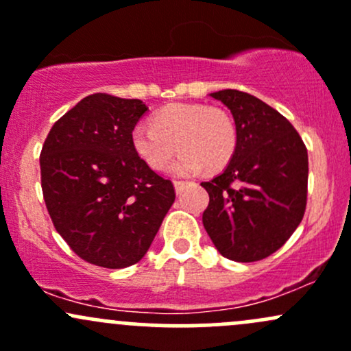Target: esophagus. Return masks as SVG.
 Returning <instances> with one entry per match:
<instances>
[{
  "label": "esophagus",
  "instance_id": "esophagus-1",
  "mask_svg": "<svg viewBox=\"0 0 351 351\" xmlns=\"http://www.w3.org/2000/svg\"><path fill=\"white\" fill-rule=\"evenodd\" d=\"M186 186H187V184L182 182V180H176V182H174V187H176L177 194H180V192L184 191V187H186Z\"/></svg>",
  "mask_w": 351,
  "mask_h": 351
}]
</instances>
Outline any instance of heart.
<instances>
[{"instance_id": "obj_1", "label": "heart", "mask_w": 351, "mask_h": 351, "mask_svg": "<svg viewBox=\"0 0 351 351\" xmlns=\"http://www.w3.org/2000/svg\"><path fill=\"white\" fill-rule=\"evenodd\" d=\"M237 130L232 117L202 104H171L152 117V127L132 130L135 154L154 171H164L179 150L172 172L194 176L219 171L234 156Z\"/></svg>"}]
</instances>
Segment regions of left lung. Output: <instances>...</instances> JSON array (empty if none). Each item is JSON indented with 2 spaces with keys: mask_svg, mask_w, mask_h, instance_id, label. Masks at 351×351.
I'll return each instance as SVG.
<instances>
[{
  "mask_svg": "<svg viewBox=\"0 0 351 351\" xmlns=\"http://www.w3.org/2000/svg\"><path fill=\"white\" fill-rule=\"evenodd\" d=\"M209 97L231 110L237 145L224 171L201 184L209 194L202 224L224 258L259 261L280 250L303 219L306 147L280 112L250 93L219 90Z\"/></svg>",
  "mask_w": 351,
  "mask_h": 351,
  "instance_id": "obj_1",
  "label": "left lung"
}]
</instances>
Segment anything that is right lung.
Returning <instances> with one entry per match:
<instances>
[{
  "mask_svg": "<svg viewBox=\"0 0 351 351\" xmlns=\"http://www.w3.org/2000/svg\"><path fill=\"white\" fill-rule=\"evenodd\" d=\"M149 107L93 93L51 127L40 156L45 204L58 234L95 266L122 269L149 251L176 192L132 147Z\"/></svg>",
  "mask_w": 351,
  "mask_h": 351,
  "instance_id": "right-lung-1",
  "label": "right lung"
}]
</instances>
